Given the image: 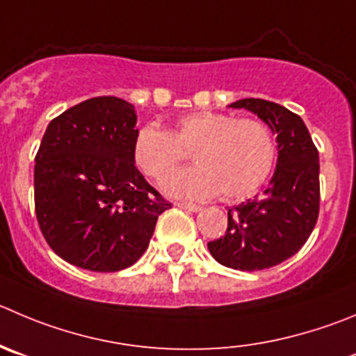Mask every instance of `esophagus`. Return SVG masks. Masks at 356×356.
I'll return each instance as SVG.
<instances>
[{"label": "esophagus", "mask_w": 356, "mask_h": 356, "mask_svg": "<svg viewBox=\"0 0 356 356\" xmlns=\"http://www.w3.org/2000/svg\"><path fill=\"white\" fill-rule=\"evenodd\" d=\"M176 206L181 209H187V211H199V209H201V206L199 204H195V202H187V201L176 202Z\"/></svg>", "instance_id": "1"}]
</instances>
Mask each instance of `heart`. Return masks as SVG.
Wrapping results in <instances>:
<instances>
[{"instance_id": "b5f03b06", "label": "heart", "mask_w": 356, "mask_h": 356, "mask_svg": "<svg viewBox=\"0 0 356 356\" xmlns=\"http://www.w3.org/2000/svg\"><path fill=\"white\" fill-rule=\"evenodd\" d=\"M187 152L197 164L162 181L169 194L202 199L220 192L225 199H241L266 184L276 164L277 145L266 122L208 110L178 117L171 133L143 125L133 145L134 162L154 180L184 162Z\"/></svg>"}]
</instances>
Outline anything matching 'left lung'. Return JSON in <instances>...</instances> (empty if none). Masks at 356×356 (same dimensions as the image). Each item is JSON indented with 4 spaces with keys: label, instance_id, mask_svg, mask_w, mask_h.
<instances>
[{
    "label": "left lung",
    "instance_id": "left-lung-1",
    "mask_svg": "<svg viewBox=\"0 0 356 356\" xmlns=\"http://www.w3.org/2000/svg\"><path fill=\"white\" fill-rule=\"evenodd\" d=\"M276 133L277 164L262 195L229 209L227 231L208 243L218 264L238 270L269 269L296 255L320 213L318 150L302 118L266 99L236 101Z\"/></svg>",
    "mask_w": 356,
    "mask_h": 356
}]
</instances>
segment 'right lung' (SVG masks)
Segmentation results:
<instances>
[{
  "label": "right lung",
  "mask_w": 356,
  "mask_h": 356,
  "mask_svg": "<svg viewBox=\"0 0 356 356\" xmlns=\"http://www.w3.org/2000/svg\"><path fill=\"white\" fill-rule=\"evenodd\" d=\"M134 106L101 96L47 127L35 164V209L63 260L96 273L133 266L171 208L134 164Z\"/></svg>",
  "instance_id": "right-lung-1"
}]
</instances>
